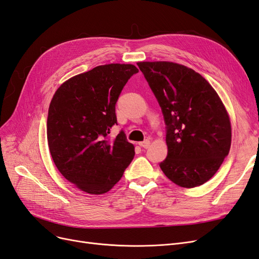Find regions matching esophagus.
Masks as SVG:
<instances>
[{
	"instance_id": "obj_1",
	"label": "esophagus",
	"mask_w": 259,
	"mask_h": 259,
	"mask_svg": "<svg viewBox=\"0 0 259 259\" xmlns=\"http://www.w3.org/2000/svg\"><path fill=\"white\" fill-rule=\"evenodd\" d=\"M139 146L142 147V148L147 149V148H149V146H150V140H149V139H146V140H144V142L139 143Z\"/></svg>"
}]
</instances>
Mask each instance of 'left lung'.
<instances>
[{
  "instance_id": "1",
  "label": "left lung",
  "mask_w": 259,
  "mask_h": 259,
  "mask_svg": "<svg viewBox=\"0 0 259 259\" xmlns=\"http://www.w3.org/2000/svg\"><path fill=\"white\" fill-rule=\"evenodd\" d=\"M158 100L166 128L165 176L184 188L215 175L231 145L228 113L210 84L194 70L168 61L138 62Z\"/></svg>"
}]
</instances>
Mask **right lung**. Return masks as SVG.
Masks as SVG:
<instances>
[{"label": "right lung", "instance_id": "right-lung-1", "mask_svg": "<svg viewBox=\"0 0 259 259\" xmlns=\"http://www.w3.org/2000/svg\"><path fill=\"white\" fill-rule=\"evenodd\" d=\"M138 72L133 65L98 66L60 85L49 108L48 142L55 165L82 191L101 194L121 179L135 155L117 125L115 104L125 84Z\"/></svg>", "mask_w": 259, "mask_h": 259}]
</instances>
